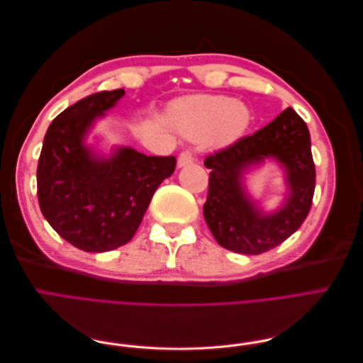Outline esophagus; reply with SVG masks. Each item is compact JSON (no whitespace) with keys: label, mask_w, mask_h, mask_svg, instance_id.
Segmentation results:
<instances>
[{"label":"esophagus","mask_w":363,"mask_h":363,"mask_svg":"<svg viewBox=\"0 0 363 363\" xmlns=\"http://www.w3.org/2000/svg\"><path fill=\"white\" fill-rule=\"evenodd\" d=\"M194 160H195V157H194V155H192V151L184 150V151L180 152V156H179V159H177V164L182 168V167H186V164L192 163Z\"/></svg>","instance_id":"34e87169"}]
</instances>
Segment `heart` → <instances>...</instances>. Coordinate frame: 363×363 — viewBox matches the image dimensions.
Listing matches in <instances>:
<instances>
[{
    "label": "heart",
    "mask_w": 363,
    "mask_h": 363,
    "mask_svg": "<svg viewBox=\"0 0 363 363\" xmlns=\"http://www.w3.org/2000/svg\"><path fill=\"white\" fill-rule=\"evenodd\" d=\"M171 123L191 138H206L215 145H228L244 135L250 123L248 108L230 96L194 95L175 101Z\"/></svg>",
    "instance_id": "1"
}]
</instances>
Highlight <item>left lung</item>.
<instances>
[{
  "instance_id": "obj_1",
  "label": "left lung",
  "mask_w": 363,
  "mask_h": 363,
  "mask_svg": "<svg viewBox=\"0 0 363 363\" xmlns=\"http://www.w3.org/2000/svg\"><path fill=\"white\" fill-rule=\"evenodd\" d=\"M268 157L287 171L290 188L284 207L265 216L246 195L242 174ZM208 194L203 207L216 242L242 255H262L280 245L300 228L311 211L315 192V163L309 128L292 107L256 133L216 150L204 160Z\"/></svg>"
}]
</instances>
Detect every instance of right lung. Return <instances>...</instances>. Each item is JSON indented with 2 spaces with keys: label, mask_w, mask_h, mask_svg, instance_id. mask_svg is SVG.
Listing matches in <instances>:
<instances>
[{
  "label": "right lung",
  "mask_w": 363,
  "mask_h": 363,
  "mask_svg": "<svg viewBox=\"0 0 363 363\" xmlns=\"http://www.w3.org/2000/svg\"><path fill=\"white\" fill-rule=\"evenodd\" d=\"M125 92H96L54 118L38 163V200L50 225L89 252L111 251L135 236L159 184L175 169L174 156L118 148L111 157L84 145L86 133Z\"/></svg>",
  "instance_id": "1"
}]
</instances>
